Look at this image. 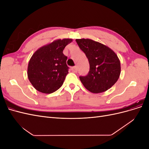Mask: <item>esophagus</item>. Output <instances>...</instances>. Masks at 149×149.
<instances>
[{
	"label": "esophagus",
	"instance_id": "1",
	"mask_svg": "<svg viewBox=\"0 0 149 149\" xmlns=\"http://www.w3.org/2000/svg\"><path fill=\"white\" fill-rule=\"evenodd\" d=\"M71 70L73 72H77L78 71V66H74L73 67L71 68Z\"/></svg>",
	"mask_w": 149,
	"mask_h": 149
}]
</instances>
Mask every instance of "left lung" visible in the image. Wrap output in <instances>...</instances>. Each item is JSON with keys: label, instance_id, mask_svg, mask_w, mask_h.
<instances>
[{"label": "left lung", "instance_id": "obj_1", "mask_svg": "<svg viewBox=\"0 0 149 149\" xmlns=\"http://www.w3.org/2000/svg\"><path fill=\"white\" fill-rule=\"evenodd\" d=\"M80 49L86 54L89 63L87 76H80L84 86L93 93H103L118 80L120 63L112 49L91 39H76Z\"/></svg>", "mask_w": 149, "mask_h": 149}]
</instances>
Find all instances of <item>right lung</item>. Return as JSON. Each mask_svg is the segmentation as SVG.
<instances>
[{
	"instance_id": "right-lung-1",
	"label": "right lung",
	"mask_w": 149,
	"mask_h": 149,
	"mask_svg": "<svg viewBox=\"0 0 149 149\" xmlns=\"http://www.w3.org/2000/svg\"><path fill=\"white\" fill-rule=\"evenodd\" d=\"M73 41L71 38L58 39L38 48L29 61L28 78L37 91L50 94L63 84L68 73L67 56L63 51Z\"/></svg>"
}]
</instances>
